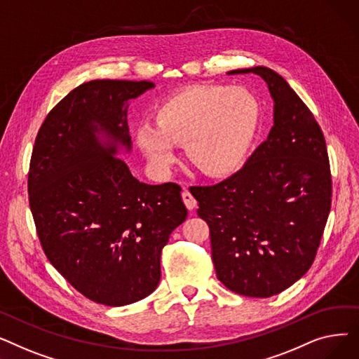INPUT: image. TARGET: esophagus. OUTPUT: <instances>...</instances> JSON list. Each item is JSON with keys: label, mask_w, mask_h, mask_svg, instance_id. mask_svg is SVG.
<instances>
[{"label": "esophagus", "mask_w": 359, "mask_h": 359, "mask_svg": "<svg viewBox=\"0 0 359 359\" xmlns=\"http://www.w3.org/2000/svg\"><path fill=\"white\" fill-rule=\"evenodd\" d=\"M182 199H183V202H184L187 210H194L195 206H196V199L192 196V194H191L189 191H187V189H184V191L182 192Z\"/></svg>", "instance_id": "obj_1"}]
</instances>
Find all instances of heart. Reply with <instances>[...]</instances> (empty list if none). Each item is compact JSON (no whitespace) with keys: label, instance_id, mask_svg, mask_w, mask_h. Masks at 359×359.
<instances>
[{"label":"heart","instance_id":"1","mask_svg":"<svg viewBox=\"0 0 359 359\" xmlns=\"http://www.w3.org/2000/svg\"><path fill=\"white\" fill-rule=\"evenodd\" d=\"M259 122V103L243 87L202 86L186 90L156 113V128L142 126L138 144L160 172L175 163L173 145H184L201 173L218 177L237 165Z\"/></svg>","mask_w":359,"mask_h":359}]
</instances>
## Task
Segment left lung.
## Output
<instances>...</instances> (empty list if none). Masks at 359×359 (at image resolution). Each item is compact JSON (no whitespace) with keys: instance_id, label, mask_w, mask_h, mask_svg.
<instances>
[{"instance_id":"1","label":"left lung","mask_w":359,"mask_h":359,"mask_svg":"<svg viewBox=\"0 0 359 359\" xmlns=\"http://www.w3.org/2000/svg\"><path fill=\"white\" fill-rule=\"evenodd\" d=\"M260 75L275 102L273 126L238 172L212 186H191L210 227L217 278L230 291L268 298L313 265L332 205L326 141L311 110L266 67Z\"/></svg>"}]
</instances>
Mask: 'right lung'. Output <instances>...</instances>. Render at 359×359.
<instances>
[{"mask_svg": "<svg viewBox=\"0 0 359 359\" xmlns=\"http://www.w3.org/2000/svg\"><path fill=\"white\" fill-rule=\"evenodd\" d=\"M151 81L93 80L75 87L43 121L27 175L29 205L42 249L69 284L109 307L153 292L160 256L187 210L177 183L147 184L116 157L130 148L126 102Z\"/></svg>", "mask_w": 359, "mask_h": 359, "instance_id": "right-lung-1", "label": "right lung"}]
</instances>
